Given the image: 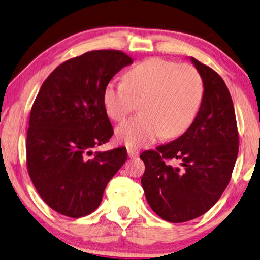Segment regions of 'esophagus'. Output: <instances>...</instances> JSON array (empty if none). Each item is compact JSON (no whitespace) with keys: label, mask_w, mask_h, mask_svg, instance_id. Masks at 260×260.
<instances>
[{"label":"esophagus","mask_w":260,"mask_h":260,"mask_svg":"<svg viewBox=\"0 0 260 260\" xmlns=\"http://www.w3.org/2000/svg\"><path fill=\"white\" fill-rule=\"evenodd\" d=\"M127 155L130 156V158H137L139 155V151L136 150L134 147H127Z\"/></svg>","instance_id":"34e87169"}]
</instances>
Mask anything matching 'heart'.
<instances>
[{"label":"heart","instance_id":"b5f03b06","mask_svg":"<svg viewBox=\"0 0 260 260\" xmlns=\"http://www.w3.org/2000/svg\"><path fill=\"white\" fill-rule=\"evenodd\" d=\"M204 94L202 76L194 67L160 57L138 63L123 82L106 85L102 100L108 116L122 122L140 102L138 116L117 127V138L129 147L153 143L162 135L175 138L192 124Z\"/></svg>","mask_w":260,"mask_h":260}]
</instances>
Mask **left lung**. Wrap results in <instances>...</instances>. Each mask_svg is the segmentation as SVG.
<instances>
[{"instance_id":"8db88e82","label":"left lung","mask_w":260,"mask_h":260,"mask_svg":"<svg viewBox=\"0 0 260 260\" xmlns=\"http://www.w3.org/2000/svg\"><path fill=\"white\" fill-rule=\"evenodd\" d=\"M202 76L203 101L180 138L144 151L142 185L148 205L168 222L203 215L226 190L238 153V130L231 93L221 76L191 57ZM181 161L182 168L170 165Z\"/></svg>"}]
</instances>
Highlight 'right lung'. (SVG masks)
Here are the masks:
<instances>
[{
	"label": "right lung",
	"mask_w": 260,
	"mask_h": 260,
	"mask_svg": "<svg viewBox=\"0 0 260 260\" xmlns=\"http://www.w3.org/2000/svg\"><path fill=\"white\" fill-rule=\"evenodd\" d=\"M133 58L121 50H92L59 64L33 102L26 139L28 175L44 202L57 213L82 218L95 211L126 161L125 147L92 148L114 135L102 94Z\"/></svg>",
	"instance_id": "1"
}]
</instances>
